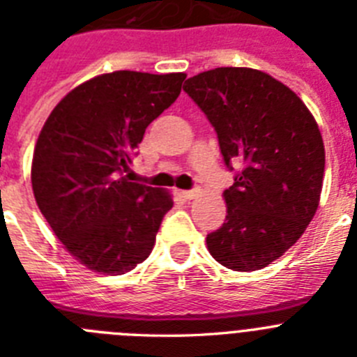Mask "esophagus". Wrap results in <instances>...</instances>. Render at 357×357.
Listing matches in <instances>:
<instances>
[{
  "label": "esophagus",
  "instance_id": "1",
  "mask_svg": "<svg viewBox=\"0 0 357 357\" xmlns=\"http://www.w3.org/2000/svg\"><path fill=\"white\" fill-rule=\"evenodd\" d=\"M181 195L185 199H194L199 195V188H192V190H183Z\"/></svg>",
  "mask_w": 357,
  "mask_h": 357
}]
</instances>
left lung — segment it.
I'll return each instance as SVG.
<instances>
[{
    "mask_svg": "<svg viewBox=\"0 0 357 357\" xmlns=\"http://www.w3.org/2000/svg\"><path fill=\"white\" fill-rule=\"evenodd\" d=\"M183 91L217 131L227 169L240 167L208 250L231 271H259L301 238L319 208L326 151L317 121L287 85L247 67L206 70Z\"/></svg>",
    "mask_w": 357,
    "mask_h": 357,
    "instance_id": "8db88e82",
    "label": "left lung"
}]
</instances>
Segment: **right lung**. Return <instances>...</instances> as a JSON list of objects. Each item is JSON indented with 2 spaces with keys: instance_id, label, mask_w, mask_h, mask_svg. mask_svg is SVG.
Segmentation results:
<instances>
[{
  "instance_id": "right-lung-1",
  "label": "right lung",
  "mask_w": 357,
  "mask_h": 357,
  "mask_svg": "<svg viewBox=\"0 0 357 357\" xmlns=\"http://www.w3.org/2000/svg\"><path fill=\"white\" fill-rule=\"evenodd\" d=\"M185 78L135 70L96 76L54 107L38 135L35 201L86 268L121 275L151 255L174 201L126 172L146 128L178 99Z\"/></svg>"
}]
</instances>
